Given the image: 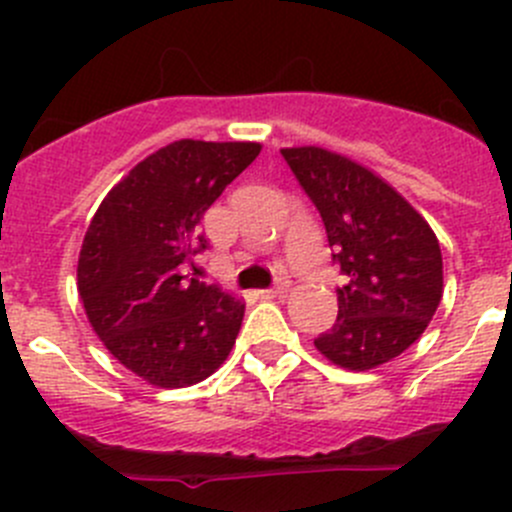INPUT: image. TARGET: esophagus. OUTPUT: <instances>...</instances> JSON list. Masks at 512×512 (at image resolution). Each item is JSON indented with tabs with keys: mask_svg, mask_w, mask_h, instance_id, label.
<instances>
[{
	"mask_svg": "<svg viewBox=\"0 0 512 512\" xmlns=\"http://www.w3.org/2000/svg\"><path fill=\"white\" fill-rule=\"evenodd\" d=\"M287 292H289V280H280L275 287L262 289L260 294H262V299H275V297H285Z\"/></svg>",
	"mask_w": 512,
	"mask_h": 512,
	"instance_id": "obj_1",
	"label": "esophagus"
}]
</instances>
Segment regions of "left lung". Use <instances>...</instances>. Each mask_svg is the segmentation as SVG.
Masks as SVG:
<instances>
[{
    "instance_id": "8db88e82",
    "label": "left lung",
    "mask_w": 512,
    "mask_h": 512,
    "mask_svg": "<svg viewBox=\"0 0 512 512\" xmlns=\"http://www.w3.org/2000/svg\"><path fill=\"white\" fill-rule=\"evenodd\" d=\"M327 227L344 272L339 314L314 339L319 354L349 371L386 364L411 347L443 297L436 232L384 178L317 146L282 148Z\"/></svg>"
}]
</instances>
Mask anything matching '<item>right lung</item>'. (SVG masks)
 I'll return each mask as SVG.
<instances>
[{"mask_svg":"<svg viewBox=\"0 0 512 512\" xmlns=\"http://www.w3.org/2000/svg\"><path fill=\"white\" fill-rule=\"evenodd\" d=\"M260 143L183 141L143 158L98 205L76 285L96 337L126 369L160 389L208 379L230 354L245 304L180 265L208 240L205 210L260 156Z\"/></svg>","mask_w":512,"mask_h":512,"instance_id":"obj_1","label":"right lung"}]
</instances>
